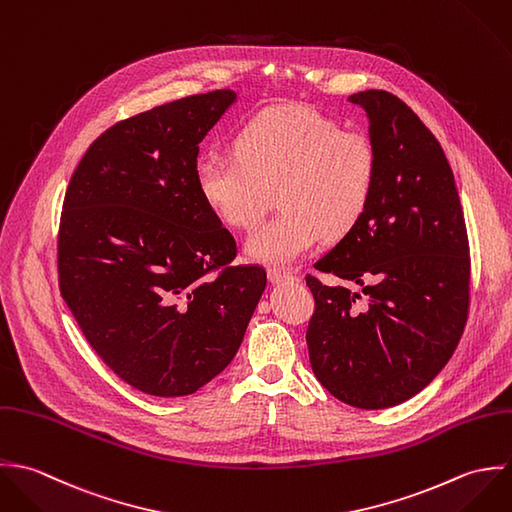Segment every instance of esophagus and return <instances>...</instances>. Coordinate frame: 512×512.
Masks as SVG:
<instances>
[{
    "instance_id": "esophagus-1",
    "label": "esophagus",
    "mask_w": 512,
    "mask_h": 512,
    "mask_svg": "<svg viewBox=\"0 0 512 512\" xmlns=\"http://www.w3.org/2000/svg\"><path fill=\"white\" fill-rule=\"evenodd\" d=\"M267 277L273 285H281V283H289V281H295L297 277L291 273V271H285V269H277V267H271L267 271Z\"/></svg>"
}]
</instances>
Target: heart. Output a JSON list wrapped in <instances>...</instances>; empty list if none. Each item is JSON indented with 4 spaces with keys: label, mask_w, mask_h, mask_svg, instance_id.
Returning <instances> with one entry per match:
<instances>
[{
    "label": "heart",
    "mask_w": 512,
    "mask_h": 512,
    "mask_svg": "<svg viewBox=\"0 0 512 512\" xmlns=\"http://www.w3.org/2000/svg\"><path fill=\"white\" fill-rule=\"evenodd\" d=\"M378 178V150L362 130L305 106H273L235 138V158L205 156L196 184L205 205L237 229L255 227L279 196L281 211L247 239L251 259L287 265L320 239L348 235Z\"/></svg>",
    "instance_id": "1"
}]
</instances>
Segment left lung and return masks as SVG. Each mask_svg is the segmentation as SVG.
Here are the masks:
<instances>
[{
    "mask_svg": "<svg viewBox=\"0 0 512 512\" xmlns=\"http://www.w3.org/2000/svg\"><path fill=\"white\" fill-rule=\"evenodd\" d=\"M366 110L378 150L374 196L358 225L307 275L314 314L308 358L318 382L360 409L398 406L449 362L469 310L471 259L463 207L445 152L388 91L348 97Z\"/></svg>",
    "mask_w": 512,
    "mask_h": 512,
    "instance_id": "8db88e82",
    "label": "left lung"
}]
</instances>
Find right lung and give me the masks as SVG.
Listing matches in <instances>:
<instances>
[{
	"label": "right lung",
	"mask_w": 512,
	"mask_h": 512,
	"mask_svg": "<svg viewBox=\"0 0 512 512\" xmlns=\"http://www.w3.org/2000/svg\"><path fill=\"white\" fill-rule=\"evenodd\" d=\"M229 89L116 122L79 162L61 213V295L104 364L132 388L190 396L237 354L267 273L205 205L200 142Z\"/></svg>",
	"instance_id": "add662e5"
}]
</instances>
